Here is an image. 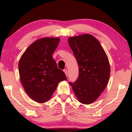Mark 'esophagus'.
<instances>
[{"label": "esophagus", "instance_id": "obj_1", "mask_svg": "<svg viewBox=\"0 0 132 132\" xmlns=\"http://www.w3.org/2000/svg\"><path fill=\"white\" fill-rule=\"evenodd\" d=\"M63 71L64 72V73H65V75H66V76H68V70H67L66 69H64L63 70Z\"/></svg>", "mask_w": 132, "mask_h": 132}]
</instances>
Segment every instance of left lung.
Listing matches in <instances>:
<instances>
[{"label": "left lung", "instance_id": "left-lung-1", "mask_svg": "<svg viewBox=\"0 0 132 132\" xmlns=\"http://www.w3.org/2000/svg\"><path fill=\"white\" fill-rule=\"evenodd\" d=\"M77 60L79 75L72 86L77 99L83 104H90L101 94L108 84L110 64L100 42L93 35L86 34L68 38Z\"/></svg>", "mask_w": 132, "mask_h": 132}]
</instances>
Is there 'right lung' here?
I'll return each mask as SVG.
<instances>
[{"label":"right lung","mask_w":132,"mask_h":132,"mask_svg":"<svg viewBox=\"0 0 132 132\" xmlns=\"http://www.w3.org/2000/svg\"><path fill=\"white\" fill-rule=\"evenodd\" d=\"M59 41V38H40L31 44L20 59L21 84L26 93L35 102L49 101L58 83L67 79L52 57Z\"/></svg>","instance_id":"add662e5"}]
</instances>
